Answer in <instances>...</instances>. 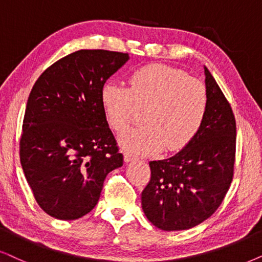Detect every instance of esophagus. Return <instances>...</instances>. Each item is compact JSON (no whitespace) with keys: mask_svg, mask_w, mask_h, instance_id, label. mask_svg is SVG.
I'll use <instances>...</instances> for the list:
<instances>
[{"mask_svg":"<svg viewBox=\"0 0 262 262\" xmlns=\"http://www.w3.org/2000/svg\"><path fill=\"white\" fill-rule=\"evenodd\" d=\"M123 158H124V162L125 163H129V162H133V160H137L138 159V156H135V155H133V153L125 151L123 153Z\"/></svg>","mask_w":262,"mask_h":262,"instance_id":"obj_1","label":"esophagus"}]
</instances>
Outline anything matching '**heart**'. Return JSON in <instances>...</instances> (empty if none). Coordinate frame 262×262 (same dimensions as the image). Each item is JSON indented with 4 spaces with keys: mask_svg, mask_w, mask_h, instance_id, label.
I'll return each instance as SVG.
<instances>
[{
    "mask_svg": "<svg viewBox=\"0 0 262 262\" xmlns=\"http://www.w3.org/2000/svg\"><path fill=\"white\" fill-rule=\"evenodd\" d=\"M130 87L106 82L100 92L106 120L121 132L145 109L146 124L120 135L124 148L156 153L186 147L200 130L208 106L206 86L180 68L162 63L144 66L129 78Z\"/></svg>",
    "mask_w": 262,
    "mask_h": 262,
    "instance_id": "1",
    "label": "heart"
}]
</instances>
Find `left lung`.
Masks as SVG:
<instances>
[{
    "label": "left lung",
    "mask_w": 262,
    "mask_h": 262,
    "mask_svg": "<svg viewBox=\"0 0 262 262\" xmlns=\"http://www.w3.org/2000/svg\"><path fill=\"white\" fill-rule=\"evenodd\" d=\"M206 117L195 138L171 158L149 162L141 193L145 215L164 231L194 228L217 211L233 177L236 121L230 103L205 67Z\"/></svg>",
    "instance_id": "1"
}]
</instances>
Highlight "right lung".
<instances>
[{"label": "right lung", "mask_w": 262, "mask_h": 262, "mask_svg": "<svg viewBox=\"0 0 262 262\" xmlns=\"http://www.w3.org/2000/svg\"><path fill=\"white\" fill-rule=\"evenodd\" d=\"M129 55L79 50L45 69L32 87L20 137V162L41 210L61 221L95 208L107 173L123 156L100 92Z\"/></svg>", "instance_id": "right-lung-1"}]
</instances>
